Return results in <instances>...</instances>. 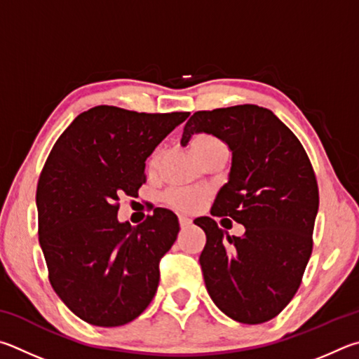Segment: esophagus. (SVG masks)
<instances>
[{"label":"esophagus","mask_w":359,"mask_h":359,"mask_svg":"<svg viewBox=\"0 0 359 359\" xmlns=\"http://www.w3.org/2000/svg\"><path fill=\"white\" fill-rule=\"evenodd\" d=\"M192 224V221L189 217H186V216H180V225H181V229H187L189 227V225Z\"/></svg>","instance_id":"34e87169"}]
</instances>
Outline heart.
<instances>
[{"label":"heart","instance_id":"obj_1","mask_svg":"<svg viewBox=\"0 0 359 359\" xmlns=\"http://www.w3.org/2000/svg\"><path fill=\"white\" fill-rule=\"evenodd\" d=\"M191 149L194 156L200 161L202 157L208 156L219 149H227L225 143L221 138L210 134V132H197L191 138ZM163 159V148H157L149 157V170L156 172L161 167ZM206 194L198 189H191V187H175V189L167 192V202L173 206V208L186 212L197 211L200 206L205 203Z\"/></svg>","mask_w":359,"mask_h":359}]
</instances>
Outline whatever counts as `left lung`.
I'll use <instances>...</instances> for the list:
<instances>
[{
  "label": "left lung",
  "instance_id": "1",
  "mask_svg": "<svg viewBox=\"0 0 359 359\" xmlns=\"http://www.w3.org/2000/svg\"><path fill=\"white\" fill-rule=\"evenodd\" d=\"M210 132L229 144V183L211 215L246 227L224 238L211 217H197L206 233L200 255L206 290L225 316L259 325L284 311L303 282L313 248L318 184L298 137L259 105L200 110L187 119L181 144Z\"/></svg>",
  "mask_w": 359,
  "mask_h": 359
}]
</instances>
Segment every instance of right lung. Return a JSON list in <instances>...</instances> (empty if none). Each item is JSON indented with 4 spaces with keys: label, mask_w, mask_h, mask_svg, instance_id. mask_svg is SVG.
Returning a JSON list of instances; mask_svg holds the SVG:
<instances>
[{
    "label": "right lung",
    "mask_w": 359,
    "mask_h": 359,
    "mask_svg": "<svg viewBox=\"0 0 359 359\" xmlns=\"http://www.w3.org/2000/svg\"><path fill=\"white\" fill-rule=\"evenodd\" d=\"M187 116L93 107L62 132L43 163L36 205L48 280L86 323L126 325L154 298L178 217L156 208L132 227L118 222L119 198L137 197L147 157Z\"/></svg>",
    "instance_id": "1"
}]
</instances>
